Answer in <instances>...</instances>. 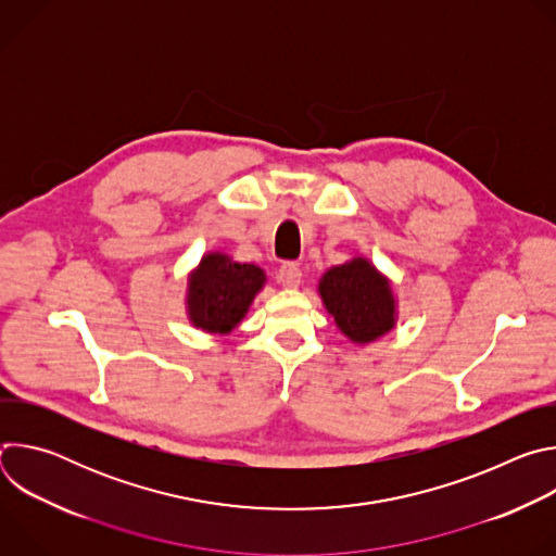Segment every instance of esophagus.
Returning <instances> with one entry per match:
<instances>
[{"label": "esophagus", "instance_id": "1", "mask_svg": "<svg viewBox=\"0 0 556 556\" xmlns=\"http://www.w3.org/2000/svg\"><path fill=\"white\" fill-rule=\"evenodd\" d=\"M301 268L296 266V264H283L281 268H279V273H277V279H279V283L283 286V288H299V283H301Z\"/></svg>", "mask_w": 556, "mask_h": 556}]
</instances>
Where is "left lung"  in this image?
I'll use <instances>...</instances> for the list:
<instances>
[{
    "label": "left lung",
    "mask_w": 556,
    "mask_h": 556,
    "mask_svg": "<svg viewBox=\"0 0 556 556\" xmlns=\"http://www.w3.org/2000/svg\"><path fill=\"white\" fill-rule=\"evenodd\" d=\"M316 290L341 334L354 345L365 348L399 324L391 279L363 255L328 268Z\"/></svg>",
    "instance_id": "left-lung-1"
}]
</instances>
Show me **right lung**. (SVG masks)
Here are the masks:
<instances>
[{"instance_id": "obj_1", "label": "right lung", "mask_w": 556, "mask_h": 556, "mask_svg": "<svg viewBox=\"0 0 556 556\" xmlns=\"http://www.w3.org/2000/svg\"><path fill=\"white\" fill-rule=\"evenodd\" d=\"M264 286L266 273L257 264H242L222 251H208L187 277V319L195 330L226 337L244 321Z\"/></svg>"}]
</instances>
